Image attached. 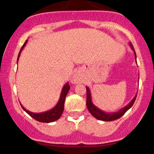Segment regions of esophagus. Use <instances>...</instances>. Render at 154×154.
<instances>
[{"label":"esophagus","instance_id":"esophagus-1","mask_svg":"<svg viewBox=\"0 0 154 154\" xmlns=\"http://www.w3.org/2000/svg\"><path fill=\"white\" fill-rule=\"evenodd\" d=\"M80 81V76H79L78 74H74V77H72V79H71V83H78Z\"/></svg>","mask_w":154,"mask_h":154}]
</instances>
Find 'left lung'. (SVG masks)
<instances>
[{
	"label": "left lung",
	"instance_id": "obj_1",
	"mask_svg": "<svg viewBox=\"0 0 154 154\" xmlns=\"http://www.w3.org/2000/svg\"><path fill=\"white\" fill-rule=\"evenodd\" d=\"M129 46H130L131 49L133 50L134 54H135V59L136 61V53H135V50H134V47L132 46V44L131 43H129ZM137 63V62H136ZM86 107H87L88 110L90 112L91 114L95 118L98 119L99 120H102V121H113V120H117V119L120 118V117L127 111L129 109H130L132 107V106L133 105L134 102H135V99H136L137 94L135 95V97L133 98V99L126 106H125L124 107L121 108L120 110H119L117 112H111V113H107V112L104 111V110H101V109L98 108L95 104L92 103V96H91V92L90 89L89 87L86 86Z\"/></svg>",
	"mask_w": 154,
	"mask_h": 154
}]
</instances>
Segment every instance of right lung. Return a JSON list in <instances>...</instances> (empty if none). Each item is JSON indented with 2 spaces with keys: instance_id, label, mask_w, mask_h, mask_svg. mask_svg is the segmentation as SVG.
I'll use <instances>...</instances> for the list:
<instances>
[{
  "instance_id": "add662e5",
  "label": "right lung",
  "mask_w": 154,
  "mask_h": 154,
  "mask_svg": "<svg viewBox=\"0 0 154 154\" xmlns=\"http://www.w3.org/2000/svg\"><path fill=\"white\" fill-rule=\"evenodd\" d=\"M27 42H28V40L25 42V44H23L22 47L21 48L20 51H19V56H18V59H17V63L18 61H19V56H20L21 53H22V50L24 49V47H25V45L27 44ZM70 89V86L68 83H65L64 85L63 88L62 89V92H61V95H60V98H59V101L56 104V105L53 108L50 109V110H47V111L45 112H41V113H34V112H31L29 110H26L23 106L21 104L22 106V109L26 112L28 114H29L32 118H34V120H37V121L41 122V123H52V122H54L56 120H59L60 118V117L62 116V113H63L64 110V107H65V98H66V95L68 94V91Z\"/></svg>"
}]
</instances>
